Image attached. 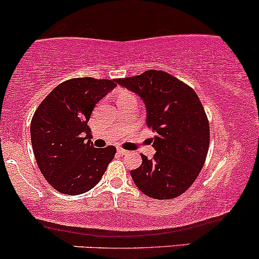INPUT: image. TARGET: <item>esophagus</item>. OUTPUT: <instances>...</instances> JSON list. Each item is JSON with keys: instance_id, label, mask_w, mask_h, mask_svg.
<instances>
[{"instance_id": "34e87169", "label": "esophagus", "mask_w": 259, "mask_h": 259, "mask_svg": "<svg viewBox=\"0 0 259 259\" xmlns=\"http://www.w3.org/2000/svg\"><path fill=\"white\" fill-rule=\"evenodd\" d=\"M117 153H118V154H121V155H124V154H127L128 152H127L126 149H123V148H118Z\"/></svg>"}]
</instances>
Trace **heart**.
<instances>
[{
  "label": "heart",
  "mask_w": 259,
  "mask_h": 259,
  "mask_svg": "<svg viewBox=\"0 0 259 259\" xmlns=\"http://www.w3.org/2000/svg\"><path fill=\"white\" fill-rule=\"evenodd\" d=\"M127 94H130V93H127V91H123V90H121V91H118L117 96H121V95H127Z\"/></svg>",
  "instance_id": "obj_1"
}]
</instances>
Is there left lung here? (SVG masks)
<instances>
[{
	"instance_id": "left-lung-1",
	"label": "left lung",
	"mask_w": 259,
	"mask_h": 259,
	"mask_svg": "<svg viewBox=\"0 0 259 259\" xmlns=\"http://www.w3.org/2000/svg\"><path fill=\"white\" fill-rule=\"evenodd\" d=\"M116 82L143 100L147 124L155 133L152 159L142 154L131 170L136 186L153 199H174L188 190L201 170L210 144L208 119L196 93L163 70H147Z\"/></svg>"
}]
</instances>
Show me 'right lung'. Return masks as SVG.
<instances>
[{
    "instance_id": "obj_1",
    "label": "right lung",
    "mask_w": 259,
    "mask_h": 259,
    "mask_svg": "<svg viewBox=\"0 0 259 259\" xmlns=\"http://www.w3.org/2000/svg\"><path fill=\"white\" fill-rule=\"evenodd\" d=\"M116 88V79L75 77L41 101L30 122V140L41 174L55 190L79 195L101 180L113 159V146L95 148L88 122L97 102Z\"/></svg>"
}]
</instances>
